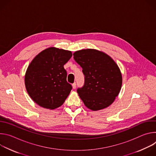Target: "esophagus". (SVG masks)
Returning <instances> with one entry per match:
<instances>
[{"label": "esophagus", "mask_w": 156, "mask_h": 156, "mask_svg": "<svg viewBox=\"0 0 156 156\" xmlns=\"http://www.w3.org/2000/svg\"><path fill=\"white\" fill-rule=\"evenodd\" d=\"M72 87H73V89H75L76 87V83H74L72 84Z\"/></svg>", "instance_id": "1"}]
</instances>
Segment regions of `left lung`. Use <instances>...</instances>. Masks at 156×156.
<instances>
[{
    "label": "left lung",
    "instance_id": "8db88e82",
    "mask_svg": "<svg viewBox=\"0 0 156 156\" xmlns=\"http://www.w3.org/2000/svg\"><path fill=\"white\" fill-rule=\"evenodd\" d=\"M73 56L84 75V85L77 89L84 105L93 110L109 106L122 87V78L118 65L108 55L95 49L78 51Z\"/></svg>",
    "mask_w": 156,
    "mask_h": 156
}]
</instances>
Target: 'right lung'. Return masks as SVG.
Returning a JSON list of instances; mask_svg holds the SVG:
<instances>
[{
  "mask_svg": "<svg viewBox=\"0 0 156 156\" xmlns=\"http://www.w3.org/2000/svg\"><path fill=\"white\" fill-rule=\"evenodd\" d=\"M72 56L71 51L50 48L31 61L25 82L28 94L37 104L49 109L63 104L72 90L63 67Z\"/></svg>",
  "mask_w": 156,
  "mask_h": 156,
  "instance_id": "right-lung-1",
  "label": "right lung"
}]
</instances>
